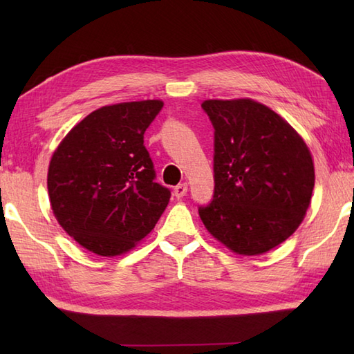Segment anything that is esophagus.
<instances>
[{"mask_svg": "<svg viewBox=\"0 0 354 354\" xmlns=\"http://www.w3.org/2000/svg\"><path fill=\"white\" fill-rule=\"evenodd\" d=\"M187 190H189V187H187V184H178L175 189H173V194H175L176 199H181L184 198L187 194Z\"/></svg>", "mask_w": 354, "mask_h": 354, "instance_id": "esophagus-1", "label": "esophagus"}]
</instances>
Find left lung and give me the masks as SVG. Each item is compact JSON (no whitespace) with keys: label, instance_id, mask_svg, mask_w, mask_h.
<instances>
[{"label":"left lung","instance_id":"1","mask_svg":"<svg viewBox=\"0 0 354 354\" xmlns=\"http://www.w3.org/2000/svg\"><path fill=\"white\" fill-rule=\"evenodd\" d=\"M214 127V193L199 207L205 228L243 255L290 237L309 208L315 170L309 149L288 122L250 99L205 100Z\"/></svg>","mask_w":354,"mask_h":354}]
</instances>
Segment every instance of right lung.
<instances>
[{"label":"right lung","mask_w":354,"mask_h":354,"mask_svg":"<svg viewBox=\"0 0 354 354\" xmlns=\"http://www.w3.org/2000/svg\"><path fill=\"white\" fill-rule=\"evenodd\" d=\"M161 100L118 103L91 112L53 153L48 196L57 222L79 245L111 257L153 230L170 190L156 171L145 132Z\"/></svg>","instance_id":"add662e5"}]
</instances>
